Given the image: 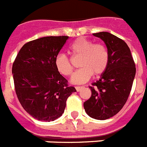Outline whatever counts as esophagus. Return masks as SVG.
Here are the masks:
<instances>
[{
	"mask_svg": "<svg viewBox=\"0 0 147 147\" xmlns=\"http://www.w3.org/2000/svg\"><path fill=\"white\" fill-rule=\"evenodd\" d=\"M82 88H83L82 86H76V89L77 92H79V91H81V90L82 89Z\"/></svg>",
	"mask_w": 147,
	"mask_h": 147,
	"instance_id": "obj_1",
	"label": "esophagus"
}]
</instances>
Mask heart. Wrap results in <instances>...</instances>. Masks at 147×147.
I'll return each instance as SVG.
<instances>
[{"instance_id":"1","label":"heart","mask_w":147,"mask_h":147,"mask_svg":"<svg viewBox=\"0 0 147 147\" xmlns=\"http://www.w3.org/2000/svg\"><path fill=\"white\" fill-rule=\"evenodd\" d=\"M69 53L74 57H80L78 65L82 68L71 77L73 84L85 83L92 75L100 76L105 73L109 64L110 55L106 46L100 42L94 43L87 38L80 37L75 40L69 47ZM55 66L62 76H70L73 73L69 58L63 54L55 57Z\"/></svg>"}]
</instances>
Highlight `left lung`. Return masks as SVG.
<instances>
[{
  "label": "left lung",
  "mask_w": 147,
  "mask_h": 147,
  "mask_svg": "<svg viewBox=\"0 0 147 147\" xmlns=\"http://www.w3.org/2000/svg\"><path fill=\"white\" fill-rule=\"evenodd\" d=\"M105 42L110 55L105 73L89 86L92 96L84 103L88 116L106 120L118 113L125 105L136 74L135 62L124 41L107 32L93 33Z\"/></svg>",
  "instance_id": "left-lung-1"
}]
</instances>
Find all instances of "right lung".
<instances>
[{
    "label": "right lung",
    "mask_w": 147,
    "mask_h": 147,
    "mask_svg": "<svg viewBox=\"0 0 147 147\" xmlns=\"http://www.w3.org/2000/svg\"><path fill=\"white\" fill-rule=\"evenodd\" d=\"M69 39L46 36L23 46L13 63L15 92L24 109L42 121H53L64 113L76 88L55 66V59Z\"/></svg>",
    "instance_id": "1"
}]
</instances>
